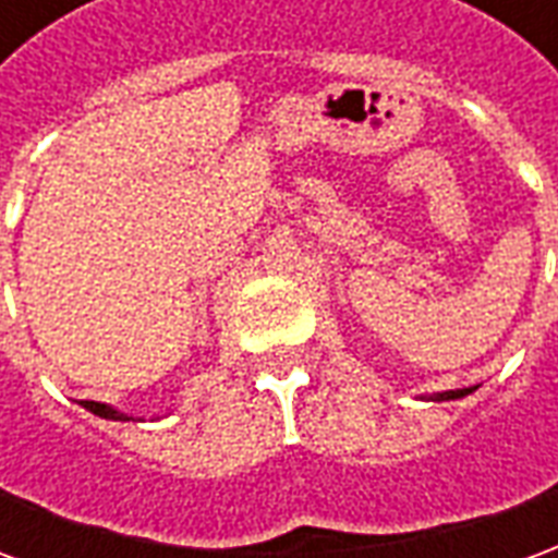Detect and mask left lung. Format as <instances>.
I'll use <instances>...</instances> for the list:
<instances>
[{
    "instance_id": "1",
    "label": "left lung",
    "mask_w": 558,
    "mask_h": 558,
    "mask_svg": "<svg viewBox=\"0 0 558 558\" xmlns=\"http://www.w3.org/2000/svg\"><path fill=\"white\" fill-rule=\"evenodd\" d=\"M475 388V386H472ZM472 388H457V391H445V395H439V398L436 400H454V398H463V395H469V391H472Z\"/></svg>"
}]
</instances>
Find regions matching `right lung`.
<instances>
[{
    "instance_id": "add662e5",
    "label": "right lung",
    "mask_w": 558,
    "mask_h": 558,
    "mask_svg": "<svg viewBox=\"0 0 558 558\" xmlns=\"http://www.w3.org/2000/svg\"><path fill=\"white\" fill-rule=\"evenodd\" d=\"M83 407L95 415H101V418H113V421H128L122 412H116L113 407H107V403H95V400H83Z\"/></svg>"
}]
</instances>
